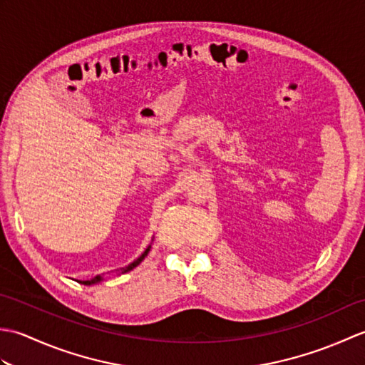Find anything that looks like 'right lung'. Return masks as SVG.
Returning <instances> with one entry per match:
<instances>
[{
    "instance_id": "add662e5",
    "label": "right lung",
    "mask_w": 365,
    "mask_h": 365,
    "mask_svg": "<svg viewBox=\"0 0 365 365\" xmlns=\"http://www.w3.org/2000/svg\"><path fill=\"white\" fill-rule=\"evenodd\" d=\"M149 251H150V246H147V250L139 255V257L135 260V262H131L128 267H125V268H122V273H127V271H130V269H133V268H136L139 263H141L144 259H145V255L149 254ZM102 281V276H96V277H92V279H89V281H78L80 284H84V285H92V284H97V282H100Z\"/></svg>"
}]
</instances>
